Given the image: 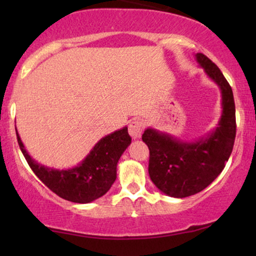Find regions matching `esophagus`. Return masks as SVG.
<instances>
[{
  "label": "esophagus",
  "instance_id": "34e87169",
  "mask_svg": "<svg viewBox=\"0 0 256 256\" xmlns=\"http://www.w3.org/2000/svg\"><path fill=\"white\" fill-rule=\"evenodd\" d=\"M143 130V124L138 120H132L130 124H129V134L132 138H141Z\"/></svg>",
  "mask_w": 256,
  "mask_h": 256
}]
</instances>
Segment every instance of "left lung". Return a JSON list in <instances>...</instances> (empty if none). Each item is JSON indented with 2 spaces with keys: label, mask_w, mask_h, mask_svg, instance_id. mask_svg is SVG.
Listing matches in <instances>:
<instances>
[{
  "label": "left lung",
  "mask_w": 256,
  "mask_h": 256,
  "mask_svg": "<svg viewBox=\"0 0 256 256\" xmlns=\"http://www.w3.org/2000/svg\"><path fill=\"white\" fill-rule=\"evenodd\" d=\"M194 57L222 93V112L216 128L191 142L154 128H146L142 135L150 152V180L163 194L174 198L198 194L219 176L232 154L236 132V104L230 84L205 54Z\"/></svg>",
  "instance_id": "left-lung-1"
}]
</instances>
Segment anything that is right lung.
Segmentation results:
<instances>
[{
	"label": "right lung",
	"instance_id": "add662e5",
	"mask_svg": "<svg viewBox=\"0 0 256 256\" xmlns=\"http://www.w3.org/2000/svg\"><path fill=\"white\" fill-rule=\"evenodd\" d=\"M17 141L34 174L52 192L66 200L87 204L102 197L116 180L118 160L132 138L124 127L100 140L88 155L71 169H54L38 163L28 154L16 129Z\"/></svg>",
	"mask_w": 256,
	"mask_h": 256
}]
</instances>
